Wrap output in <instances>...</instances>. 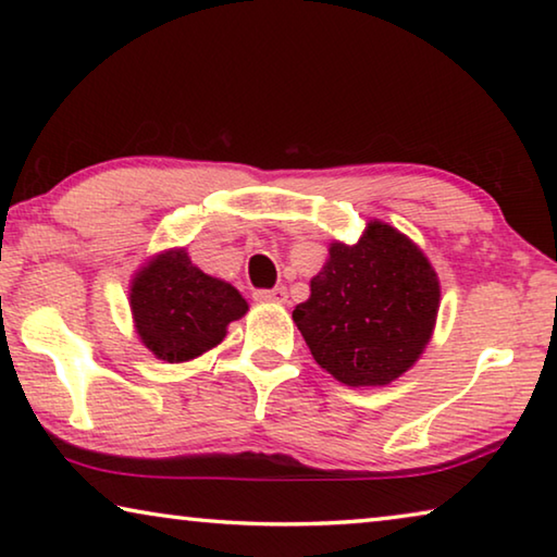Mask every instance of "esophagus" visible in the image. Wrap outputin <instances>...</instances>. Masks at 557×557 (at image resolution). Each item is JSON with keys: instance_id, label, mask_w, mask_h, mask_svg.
I'll use <instances>...</instances> for the list:
<instances>
[{"instance_id": "esophagus-1", "label": "esophagus", "mask_w": 557, "mask_h": 557, "mask_svg": "<svg viewBox=\"0 0 557 557\" xmlns=\"http://www.w3.org/2000/svg\"><path fill=\"white\" fill-rule=\"evenodd\" d=\"M256 301H262V305H285L287 301V289L285 287H275V289H258Z\"/></svg>"}]
</instances>
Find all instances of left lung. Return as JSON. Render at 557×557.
<instances>
[{
	"mask_svg": "<svg viewBox=\"0 0 557 557\" xmlns=\"http://www.w3.org/2000/svg\"><path fill=\"white\" fill-rule=\"evenodd\" d=\"M440 280L420 245L373 219L354 245L332 240L309 299L292 312L314 361L351 388L388 385L425 351Z\"/></svg>",
	"mask_w": 557,
	"mask_h": 557,
	"instance_id": "left-lung-1",
	"label": "left lung"
}]
</instances>
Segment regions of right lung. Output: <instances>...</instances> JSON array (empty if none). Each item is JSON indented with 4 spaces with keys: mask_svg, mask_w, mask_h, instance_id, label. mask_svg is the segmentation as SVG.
<instances>
[{
    "mask_svg": "<svg viewBox=\"0 0 557 557\" xmlns=\"http://www.w3.org/2000/svg\"><path fill=\"white\" fill-rule=\"evenodd\" d=\"M129 312L154 358L186 363L219 346L228 324L248 314V301L231 282L196 268L186 248H169L132 275Z\"/></svg>",
    "mask_w": 557,
    "mask_h": 557,
    "instance_id": "obj_1",
    "label": "right lung"
}]
</instances>
